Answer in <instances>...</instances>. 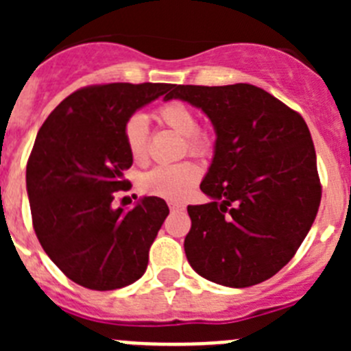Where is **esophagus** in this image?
Masks as SVG:
<instances>
[{
  "instance_id": "esophagus-1",
  "label": "esophagus",
  "mask_w": 351,
  "mask_h": 351,
  "mask_svg": "<svg viewBox=\"0 0 351 351\" xmlns=\"http://www.w3.org/2000/svg\"><path fill=\"white\" fill-rule=\"evenodd\" d=\"M169 207H170V210H172V213H181V210H184V206H182V204L170 202Z\"/></svg>"
}]
</instances>
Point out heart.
<instances>
[{"label":"heart","instance_id":"obj_1","mask_svg":"<svg viewBox=\"0 0 351 351\" xmlns=\"http://www.w3.org/2000/svg\"><path fill=\"white\" fill-rule=\"evenodd\" d=\"M156 117L161 125L178 132L179 135H184L186 145L191 154L206 153L209 144H207L206 135L197 130V116L190 105H186L184 101H167L158 107ZM123 135H125L130 156L135 161H144L147 156L149 142V126L145 116L142 114L130 116L125 123ZM198 179H200V170L190 161H184V163L161 165L149 170L142 178L141 186L145 193L181 202L193 191Z\"/></svg>","mask_w":351,"mask_h":351}]
</instances>
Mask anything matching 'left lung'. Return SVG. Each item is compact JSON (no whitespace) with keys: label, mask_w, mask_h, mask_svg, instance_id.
<instances>
[{"label":"left lung","mask_w":351,"mask_h":351,"mask_svg":"<svg viewBox=\"0 0 351 351\" xmlns=\"http://www.w3.org/2000/svg\"><path fill=\"white\" fill-rule=\"evenodd\" d=\"M200 108L216 133L200 190L188 206L186 258L213 283L246 288L287 265L320 207L316 153L306 121L251 84L172 86L165 101Z\"/></svg>","instance_id":"obj_1"}]
</instances>
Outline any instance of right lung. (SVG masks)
I'll return each instance as SVG.
<instances>
[{"label":"right lung","instance_id":"obj_1","mask_svg":"<svg viewBox=\"0 0 351 351\" xmlns=\"http://www.w3.org/2000/svg\"><path fill=\"white\" fill-rule=\"evenodd\" d=\"M172 84L114 82L71 93L45 119L26 169L33 228L49 258L89 290L135 283L169 216L163 198L142 197L130 209L114 193L130 184L133 163L125 123Z\"/></svg>","mask_w":351,"mask_h":351}]
</instances>
